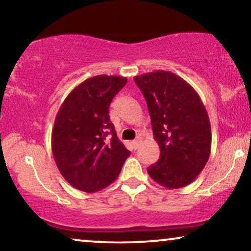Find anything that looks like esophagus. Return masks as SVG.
<instances>
[{"instance_id": "esophagus-1", "label": "esophagus", "mask_w": 251, "mask_h": 251, "mask_svg": "<svg viewBox=\"0 0 251 251\" xmlns=\"http://www.w3.org/2000/svg\"><path fill=\"white\" fill-rule=\"evenodd\" d=\"M140 144H142V138H139V137H138V138L135 139V140H133V142H132V147H133V149H135V150H137V149H138V147H139Z\"/></svg>"}]
</instances>
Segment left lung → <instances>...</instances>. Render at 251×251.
I'll return each instance as SVG.
<instances>
[{
	"instance_id": "left-lung-1",
	"label": "left lung",
	"mask_w": 251,
	"mask_h": 251,
	"mask_svg": "<svg viewBox=\"0 0 251 251\" xmlns=\"http://www.w3.org/2000/svg\"><path fill=\"white\" fill-rule=\"evenodd\" d=\"M146 99L160 159L147 168L157 184L180 188L191 184L208 162L211 128L198 92L168 71L133 77Z\"/></svg>"
}]
</instances>
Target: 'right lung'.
I'll list each match as a JSON object with an SVG mask.
<instances>
[{
	"label": "right lung",
	"instance_id": "obj_1",
	"mask_svg": "<svg viewBox=\"0 0 251 251\" xmlns=\"http://www.w3.org/2000/svg\"><path fill=\"white\" fill-rule=\"evenodd\" d=\"M126 78L97 75L78 84L54 120L51 147L63 177L80 191L94 193L118 178L130 155L120 142L108 109Z\"/></svg>",
	"mask_w": 251,
	"mask_h": 251
}]
</instances>
